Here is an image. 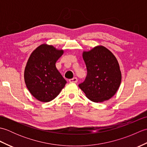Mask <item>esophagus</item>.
Wrapping results in <instances>:
<instances>
[{
  "mask_svg": "<svg viewBox=\"0 0 147 147\" xmlns=\"http://www.w3.org/2000/svg\"><path fill=\"white\" fill-rule=\"evenodd\" d=\"M69 82H71V83H77L78 79H77L76 77H74V78H71L70 80H69Z\"/></svg>",
  "mask_w": 147,
  "mask_h": 147,
  "instance_id": "34e87169",
  "label": "esophagus"
}]
</instances>
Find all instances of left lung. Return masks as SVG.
<instances>
[{"label": "left lung", "instance_id": "8db88e82", "mask_svg": "<svg viewBox=\"0 0 147 147\" xmlns=\"http://www.w3.org/2000/svg\"><path fill=\"white\" fill-rule=\"evenodd\" d=\"M87 75L78 85L86 96L94 102L108 100L116 93L121 82L117 60L104 46H96L83 53Z\"/></svg>", "mask_w": 147, "mask_h": 147}]
</instances>
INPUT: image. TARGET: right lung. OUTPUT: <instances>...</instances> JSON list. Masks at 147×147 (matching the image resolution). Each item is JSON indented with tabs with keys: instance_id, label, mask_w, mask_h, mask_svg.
<instances>
[{
	"instance_id": "obj_1",
	"label": "right lung",
	"mask_w": 147,
	"mask_h": 147,
	"mask_svg": "<svg viewBox=\"0 0 147 147\" xmlns=\"http://www.w3.org/2000/svg\"><path fill=\"white\" fill-rule=\"evenodd\" d=\"M63 53L52 45L42 44L30 55L24 69V82L31 94L39 101L52 100L67 83L55 66Z\"/></svg>"
}]
</instances>
